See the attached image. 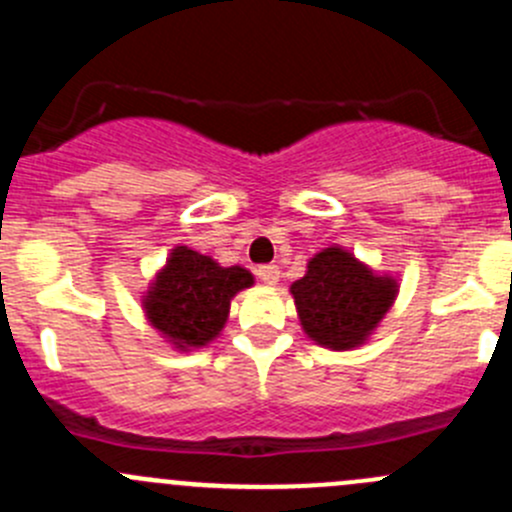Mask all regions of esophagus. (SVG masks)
Listing matches in <instances>:
<instances>
[{"mask_svg":"<svg viewBox=\"0 0 512 512\" xmlns=\"http://www.w3.org/2000/svg\"><path fill=\"white\" fill-rule=\"evenodd\" d=\"M257 277H260L265 285H277V282H280V267H277V265H260V267H257Z\"/></svg>","mask_w":512,"mask_h":512,"instance_id":"esophagus-1","label":"esophagus"}]
</instances>
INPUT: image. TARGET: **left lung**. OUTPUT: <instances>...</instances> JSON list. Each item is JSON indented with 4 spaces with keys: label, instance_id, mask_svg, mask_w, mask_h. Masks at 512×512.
<instances>
[{
    "label": "left lung",
    "instance_id": "8db88e82",
    "mask_svg": "<svg viewBox=\"0 0 512 512\" xmlns=\"http://www.w3.org/2000/svg\"><path fill=\"white\" fill-rule=\"evenodd\" d=\"M299 322L309 339L334 352L359 347L396 297L391 277H376L342 247L314 255L307 275L292 285Z\"/></svg>",
    "mask_w": 512,
    "mask_h": 512
}]
</instances>
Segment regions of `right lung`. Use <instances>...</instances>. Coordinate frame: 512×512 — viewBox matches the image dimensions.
Here are the masks:
<instances>
[{
    "label": "right lung",
    "instance_id": "add662e5",
    "mask_svg": "<svg viewBox=\"0 0 512 512\" xmlns=\"http://www.w3.org/2000/svg\"><path fill=\"white\" fill-rule=\"evenodd\" d=\"M250 285L252 275L242 267H220L208 255L175 247L143 304L148 322L175 347H205L227 322L230 299Z\"/></svg>",
    "mask_w": 512,
    "mask_h": 512
}]
</instances>
